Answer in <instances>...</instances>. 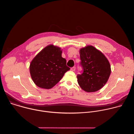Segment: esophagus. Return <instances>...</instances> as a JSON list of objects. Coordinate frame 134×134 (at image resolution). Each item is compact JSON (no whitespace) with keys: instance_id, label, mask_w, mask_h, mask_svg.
Returning <instances> with one entry per match:
<instances>
[{"instance_id":"obj_1","label":"esophagus","mask_w":134,"mask_h":134,"mask_svg":"<svg viewBox=\"0 0 134 134\" xmlns=\"http://www.w3.org/2000/svg\"><path fill=\"white\" fill-rule=\"evenodd\" d=\"M70 69H71L72 71H75V69H76V67H75V66H74V67H71Z\"/></svg>"}]
</instances>
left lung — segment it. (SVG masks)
Listing matches in <instances>:
<instances>
[{"mask_svg": "<svg viewBox=\"0 0 134 134\" xmlns=\"http://www.w3.org/2000/svg\"><path fill=\"white\" fill-rule=\"evenodd\" d=\"M83 72L77 76L80 87L86 92L101 89L107 82L111 74V66L105 55L92 46L80 50Z\"/></svg>", "mask_w": 134, "mask_h": 134, "instance_id": "obj_1", "label": "left lung"}]
</instances>
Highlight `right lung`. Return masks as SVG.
Listing matches in <instances>:
<instances>
[{
	"label": "right lung",
	"mask_w": 134,
	"mask_h": 134,
	"mask_svg": "<svg viewBox=\"0 0 134 134\" xmlns=\"http://www.w3.org/2000/svg\"><path fill=\"white\" fill-rule=\"evenodd\" d=\"M60 48L50 44L38 53L30 66L31 78L36 86L50 89L58 83L70 70L62 57Z\"/></svg>",
	"instance_id": "add662e5"
}]
</instances>
